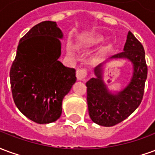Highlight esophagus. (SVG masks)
Here are the masks:
<instances>
[{"label": "esophagus", "mask_w": 155, "mask_h": 155, "mask_svg": "<svg viewBox=\"0 0 155 155\" xmlns=\"http://www.w3.org/2000/svg\"><path fill=\"white\" fill-rule=\"evenodd\" d=\"M87 75V70L85 68L78 69L76 71V77L79 81H84Z\"/></svg>", "instance_id": "1"}]
</instances>
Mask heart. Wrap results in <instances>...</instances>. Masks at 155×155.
Segmentation results:
<instances>
[{"mask_svg":"<svg viewBox=\"0 0 155 155\" xmlns=\"http://www.w3.org/2000/svg\"><path fill=\"white\" fill-rule=\"evenodd\" d=\"M69 52H70L71 54V53H72V51H69Z\"/></svg>","mask_w":155,"mask_h":155,"instance_id":"heart-1","label":"heart"}]
</instances>
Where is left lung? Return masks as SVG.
<instances>
[{
  "mask_svg": "<svg viewBox=\"0 0 155 155\" xmlns=\"http://www.w3.org/2000/svg\"><path fill=\"white\" fill-rule=\"evenodd\" d=\"M111 58H126L134 64L132 80L123 91L110 94L102 81L101 64L94 69L97 78L86 83L89 114L93 122L102 126H114L130 116L143 100L148 74L145 53L142 44L129 31L124 51Z\"/></svg>",
  "mask_w": 155,
  "mask_h": 155,
  "instance_id": "1",
  "label": "left lung"
}]
</instances>
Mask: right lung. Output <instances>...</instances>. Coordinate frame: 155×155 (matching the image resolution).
<instances>
[{
    "instance_id": "add662e5",
    "label": "right lung",
    "mask_w": 155,
    "mask_h": 155,
    "mask_svg": "<svg viewBox=\"0 0 155 155\" xmlns=\"http://www.w3.org/2000/svg\"><path fill=\"white\" fill-rule=\"evenodd\" d=\"M62 36L54 21L35 25L20 40L11 67L14 102L35 123H52L61 117L62 101L76 81L74 68L58 61Z\"/></svg>"
}]
</instances>
